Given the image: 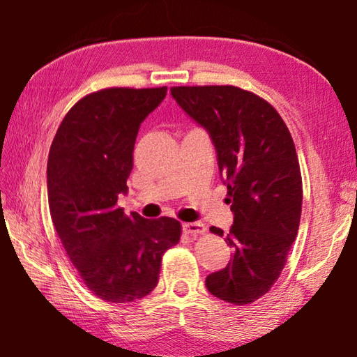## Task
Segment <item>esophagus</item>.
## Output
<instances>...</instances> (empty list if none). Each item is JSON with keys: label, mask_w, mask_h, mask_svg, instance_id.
<instances>
[{"label": "esophagus", "mask_w": 357, "mask_h": 357, "mask_svg": "<svg viewBox=\"0 0 357 357\" xmlns=\"http://www.w3.org/2000/svg\"><path fill=\"white\" fill-rule=\"evenodd\" d=\"M184 231L187 234H192V236H198V234H204L206 233V227H204V223L202 222H189V223H184L183 225Z\"/></svg>", "instance_id": "obj_1"}]
</instances>
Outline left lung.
I'll return each instance as SVG.
<instances>
[{
	"instance_id": "8db88e82",
	"label": "left lung",
	"mask_w": 357,
	"mask_h": 357,
	"mask_svg": "<svg viewBox=\"0 0 357 357\" xmlns=\"http://www.w3.org/2000/svg\"><path fill=\"white\" fill-rule=\"evenodd\" d=\"M173 99L209 132L234 214L227 268L206 277L211 294L252 304L285 268L302 211L298 154L285 121L263 98L238 86H173ZM214 234L223 236L217 227Z\"/></svg>"
}]
</instances>
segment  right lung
I'll return each mask as SVG.
<instances>
[{
  "label": "right lung",
  "mask_w": 357,
  "mask_h": 357,
  "mask_svg": "<svg viewBox=\"0 0 357 357\" xmlns=\"http://www.w3.org/2000/svg\"><path fill=\"white\" fill-rule=\"evenodd\" d=\"M165 96L167 86L84 96L59 124L48 153V206L58 236L84 285L114 304L153 291L162 257L181 238L176 219L126 215L118 206L138 129Z\"/></svg>",
  "instance_id": "right-lung-1"
}]
</instances>
